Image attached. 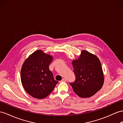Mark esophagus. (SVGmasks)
Here are the masks:
<instances>
[{"mask_svg": "<svg viewBox=\"0 0 123 123\" xmlns=\"http://www.w3.org/2000/svg\"><path fill=\"white\" fill-rule=\"evenodd\" d=\"M61 81H66V80L65 79V78H63Z\"/></svg>", "mask_w": 123, "mask_h": 123, "instance_id": "1", "label": "esophagus"}]
</instances>
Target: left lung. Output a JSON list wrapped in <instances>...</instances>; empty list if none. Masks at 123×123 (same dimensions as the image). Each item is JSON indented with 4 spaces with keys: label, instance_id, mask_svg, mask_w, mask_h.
<instances>
[{
    "label": "left lung",
    "instance_id": "8db88e82",
    "mask_svg": "<svg viewBox=\"0 0 123 123\" xmlns=\"http://www.w3.org/2000/svg\"><path fill=\"white\" fill-rule=\"evenodd\" d=\"M75 75L74 82L70 83L74 92L81 98L92 96L101 88L103 73L97 56L83 51L79 59L72 62Z\"/></svg>",
    "mask_w": 123,
    "mask_h": 123
}]
</instances>
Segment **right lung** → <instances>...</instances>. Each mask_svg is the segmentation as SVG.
<instances>
[{
    "mask_svg": "<svg viewBox=\"0 0 123 123\" xmlns=\"http://www.w3.org/2000/svg\"><path fill=\"white\" fill-rule=\"evenodd\" d=\"M52 61L51 55L37 50L24 62L21 71V82L31 96L37 99L45 98L58 84L49 68Z\"/></svg>",
    "mask_w": 123,
    "mask_h": 123,
    "instance_id": "right-lung-1",
    "label": "right lung"
}]
</instances>
